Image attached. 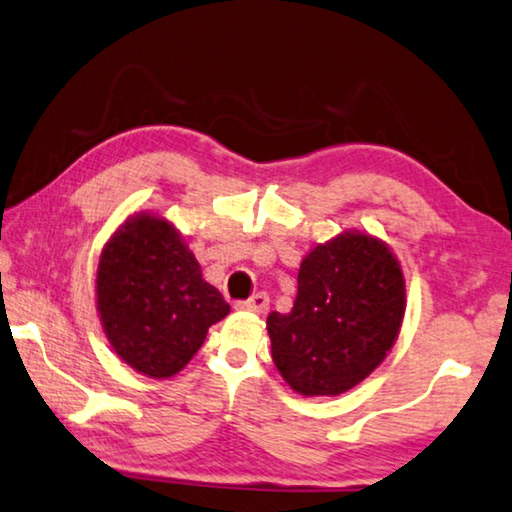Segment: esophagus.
<instances>
[{"label":"esophagus","instance_id":"34e87169","mask_svg":"<svg viewBox=\"0 0 512 512\" xmlns=\"http://www.w3.org/2000/svg\"><path fill=\"white\" fill-rule=\"evenodd\" d=\"M237 310L264 314L266 310H269V296H266L264 291H259V294H255V296H250V298H246V300H239Z\"/></svg>","mask_w":512,"mask_h":512}]
</instances>
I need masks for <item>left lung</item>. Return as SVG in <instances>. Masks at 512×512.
Segmentation results:
<instances>
[{
	"label": "left lung",
	"mask_w": 512,
	"mask_h": 512,
	"mask_svg": "<svg viewBox=\"0 0 512 512\" xmlns=\"http://www.w3.org/2000/svg\"><path fill=\"white\" fill-rule=\"evenodd\" d=\"M403 312L396 257L367 234H342L303 259L291 312L266 319L275 367L298 394H342L385 360Z\"/></svg>",
	"instance_id": "obj_1"
}]
</instances>
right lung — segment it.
I'll return each mask as SVG.
<instances>
[{
    "mask_svg": "<svg viewBox=\"0 0 512 512\" xmlns=\"http://www.w3.org/2000/svg\"><path fill=\"white\" fill-rule=\"evenodd\" d=\"M97 310L111 346L129 367L168 378L200 351L209 326L230 305L202 280L200 264L173 225L136 216L113 234L100 257Z\"/></svg>",
    "mask_w": 512,
    "mask_h": 512,
    "instance_id": "add662e5",
    "label": "right lung"
}]
</instances>
